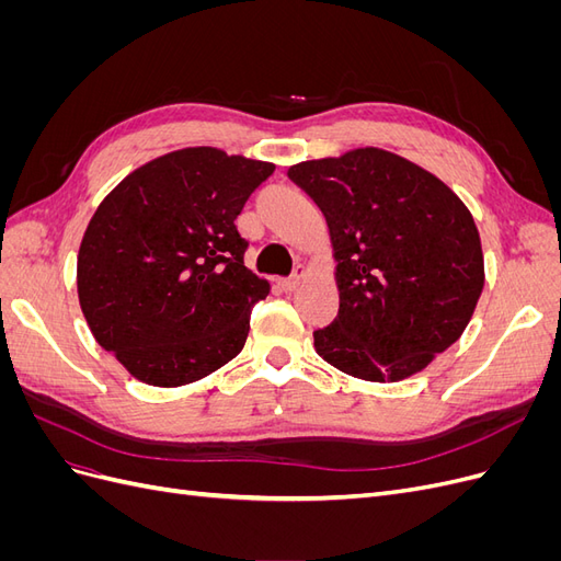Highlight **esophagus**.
<instances>
[{
	"label": "esophagus",
	"instance_id": "34e87169",
	"mask_svg": "<svg viewBox=\"0 0 561 561\" xmlns=\"http://www.w3.org/2000/svg\"><path fill=\"white\" fill-rule=\"evenodd\" d=\"M304 278H307V266L299 264L290 278H283V280H280V287H283V290H290V293H293V290H297V287L301 285Z\"/></svg>",
	"mask_w": 561,
	"mask_h": 561
}]
</instances>
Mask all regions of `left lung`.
Returning a JSON list of instances; mask_svg holds the SVG:
<instances>
[{
    "instance_id": "obj_1",
    "label": "left lung",
    "mask_w": 561,
    "mask_h": 561,
    "mask_svg": "<svg viewBox=\"0 0 561 561\" xmlns=\"http://www.w3.org/2000/svg\"><path fill=\"white\" fill-rule=\"evenodd\" d=\"M328 219L339 313L313 332L322 360L402 381L463 334L484 287L480 231L449 186L379 147L287 171Z\"/></svg>"
}]
</instances>
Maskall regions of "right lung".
Masks as SVG:
<instances>
[{
	"instance_id": "right-lung-1",
	"label": "right lung",
	"mask_w": 561,
	"mask_h": 561,
	"mask_svg": "<svg viewBox=\"0 0 561 561\" xmlns=\"http://www.w3.org/2000/svg\"><path fill=\"white\" fill-rule=\"evenodd\" d=\"M274 168L186 147L135 168L98 206L77 254L79 304L138 381L192 383L243 351L271 285L245 266L236 217Z\"/></svg>"
}]
</instances>
